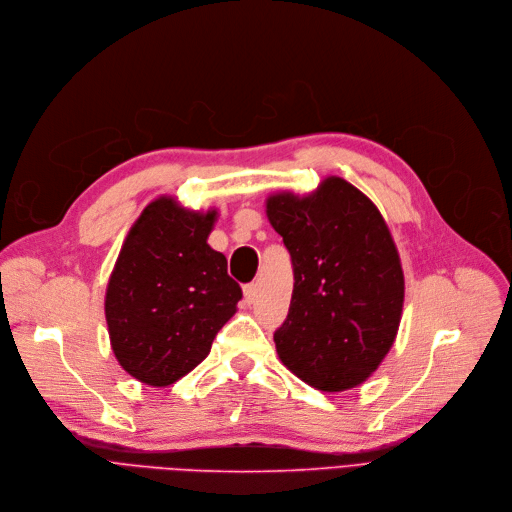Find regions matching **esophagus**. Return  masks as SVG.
<instances>
[{
	"mask_svg": "<svg viewBox=\"0 0 512 512\" xmlns=\"http://www.w3.org/2000/svg\"><path fill=\"white\" fill-rule=\"evenodd\" d=\"M243 298H246L248 304H254L256 298H258V285H256V283L243 285Z\"/></svg>",
	"mask_w": 512,
	"mask_h": 512,
	"instance_id": "esophagus-1",
	"label": "esophagus"
}]
</instances>
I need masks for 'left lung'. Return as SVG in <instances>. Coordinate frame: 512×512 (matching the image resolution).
Here are the masks:
<instances>
[{
	"instance_id": "1",
	"label": "left lung",
	"mask_w": 512,
	"mask_h": 512,
	"mask_svg": "<svg viewBox=\"0 0 512 512\" xmlns=\"http://www.w3.org/2000/svg\"><path fill=\"white\" fill-rule=\"evenodd\" d=\"M294 266L287 319L275 331L285 367L323 392L367 379L392 348L404 302L398 250L375 204L329 177L312 196L266 202Z\"/></svg>"
}]
</instances>
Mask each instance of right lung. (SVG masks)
Masks as SVG:
<instances>
[{
	"mask_svg": "<svg viewBox=\"0 0 512 512\" xmlns=\"http://www.w3.org/2000/svg\"><path fill=\"white\" fill-rule=\"evenodd\" d=\"M214 218L158 198L118 254L106 321L120 367L141 383L164 387L196 369L243 296L206 243Z\"/></svg>",
	"mask_w": 512,
	"mask_h": 512,
	"instance_id": "obj_1",
	"label": "right lung"
}]
</instances>
